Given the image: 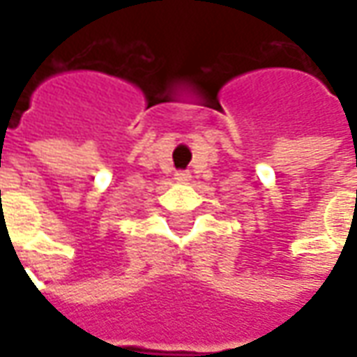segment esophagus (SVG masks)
<instances>
[{
    "label": "esophagus",
    "mask_w": 357,
    "mask_h": 357,
    "mask_svg": "<svg viewBox=\"0 0 357 357\" xmlns=\"http://www.w3.org/2000/svg\"><path fill=\"white\" fill-rule=\"evenodd\" d=\"M174 179H176V181H181V183H185V181L191 179V174H189L187 170H179L174 174Z\"/></svg>",
    "instance_id": "obj_1"
}]
</instances>
